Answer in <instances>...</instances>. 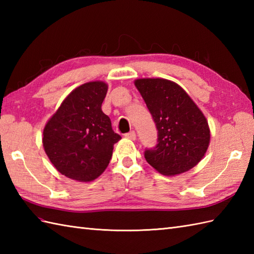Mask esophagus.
I'll return each instance as SVG.
<instances>
[{
  "label": "esophagus",
  "instance_id": "esophagus-1",
  "mask_svg": "<svg viewBox=\"0 0 254 254\" xmlns=\"http://www.w3.org/2000/svg\"><path fill=\"white\" fill-rule=\"evenodd\" d=\"M126 137L128 138V139H132V141H135L136 134H135V132H134V131H131V132H128V133L126 134Z\"/></svg>",
  "mask_w": 254,
  "mask_h": 254
}]
</instances>
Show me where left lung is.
<instances>
[{
    "instance_id": "left-lung-1",
    "label": "left lung",
    "mask_w": 254,
    "mask_h": 254,
    "mask_svg": "<svg viewBox=\"0 0 254 254\" xmlns=\"http://www.w3.org/2000/svg\"><path fill=\"white\" fill-rule=\"evenodd\" d=\"M142 95L158 130V144L145 159L159 174L177 176L192 169L208 148L206 118L181 86L165 78H138Z\"/></svg>"
}]
</instances>
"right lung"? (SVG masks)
I'll return each instance as SVG.
<instances>
[{
	"instance_id": "1",
	"label": "right lung",
	"mask_w": 254,
	"mask_h": 254,
	"mask_svg": "<svg viewBox=\"0 0 254 254\" xmlns=\"http://www.w3.org/2000/svg\"><path fill=\"white\" fill-rule=\"evenodd\" d=\"M108 85L88 82L72 90L44 128L45 152L56 169L69 179L90 182L110 163L121 139L101 110Z\"/></svg>"
}]
</instances>
